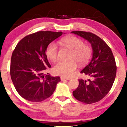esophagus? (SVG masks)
Masks as SVG:
<instances>
[{"label": "esophagus", "mask_w": 127, "mask_h": 127, "mask_svg": "<svg viewBox=\"0 0 127 127\" xmlns=\"http://www.w3.org/2000/svg\"><path fill=\"white\" fill-rule=\"evenodd\" d=\"M60 79H61V81H64V80H68V79H70L69 78H64V77H63V76H61L60 77Z\"/></svg>", "instance_id": "obj_1"}]
</instances>
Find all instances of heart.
<instances>
[{
    "instance_id": "b5f03b06",
    "label": "heart",
    "mask_w": 127,
    "mask_h": 127,
    "mask_svg": "<svg viewBox=\"0 0 127 127\" xmlns=\"http://www.w3.org/2000/svg\"><path fill=\"white\" fill-rule=\"evenodd\" d=\"M60 43L69 48L73 52L71 61H59L54 66L53 71L57 75L65 78H70L75 74L78 67V63L84 64L91 58L92 49L90 46L84 45L82 39L75 36H68L60 40ZM58 46L55 42H51L45 51L46 57L51 61L54 62L58 58Z\"/></svg>"
}]
</instances>
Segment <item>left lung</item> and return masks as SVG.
Here are the masks:
<instances>
[{"label":"left lung","instance_id":"left-lung-1","mask_svg":"<svg viewBox=\"0 0 127 127\" xmlns=\"http://www.w3.org/2000/svg\"><path fill=\"white\" fill-rule=\"evenodd\" d=\"M71 33L87 40L93 49L91 62L81 72L91 79L79 80V85L73 95L86 104L96 103L107 95L114 82L116 66L113 53L106 42L93 33L82 31Z\"/></svg>","mask_w":127,"mask_h":127}]
</instances>
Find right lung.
Wrapping results in <instances>:
<instances>
[{
	"label": "right lung",
	"mask_w": 127,
	"mask_h": 127,
	"mask_svg": "<svg viewBox=\"0 0 127 127\" xmlns=\"http://www.w3.org/2000/svg\"><path fill=\"white\" fill-rule=\"evenodd\" d=\"M62 34V32H38L24 37L17 45L11 57L10 74L23 98L39 102L53 94L61 80L59 76H45V70L51 67L45 51L51 42Z\"/></svg>",
	"instance_id": "1"
}]
</instances>
